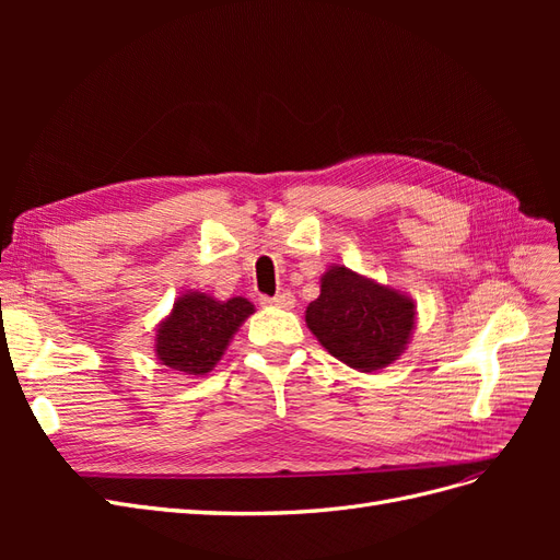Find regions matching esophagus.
<instances>
[{
	"label": "esophagus",
	"instance_id": "1",
	"mask_svg": "<svg viewBox=\"0 0 560 560\" xmlns=\"http://www.w3.org/2000/svg\"><path fill=\"white\" fill-rule=\"evenodd\" d=\"M294 294L292 292H280L276 296H261V303H266V306H278V308H294Z\"/></svg>",
	"mask_w": 560,
	"mask_h": 560
}]
</instances>
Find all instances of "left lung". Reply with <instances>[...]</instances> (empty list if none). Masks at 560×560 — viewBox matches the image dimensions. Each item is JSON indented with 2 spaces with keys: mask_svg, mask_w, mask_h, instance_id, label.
<instances>
[{
  "mask_svg": "<svg viewBox=\"0 0 560 560\" xmlns=\"http://www.w3.org/2000/svg\"><path fill=\"white\" fill-rule=\"evenodd\" d=\"M413 303L387 287L331 266L306 311L317 341L343 364L376 371L395 362L413 329Z\"/></svg>",
  "mask_w": 560,
  "mask_h": 560,
  "instance_id": "obj_1",
  "label": "left lung"
}]
</instances>
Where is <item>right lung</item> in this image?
Segmentation results:
<instances>
[{"mask_svg":"<svg viewBox=\"0 0 560 560\" xmlns=\"http://www.w3.org/2000/svg\"><path fill=\"white\" fill-rule=\"evenodd\" d=\"M249 313L254 306L238 296L226 303L198 292L179 296L156 334L159 360L184 376L208 374Z\"/></svg>","mask_w":560,"mask_h":560,"instance_id":"1","label":"right lung"}]
</instances>
